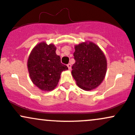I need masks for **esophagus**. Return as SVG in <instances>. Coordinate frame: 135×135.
Instances as JSON below:
<instances>
[{"mask_svg":"<svg viewBox=\"0 0 135 135\" xmlns=\"http://www.w3.org/2000/svg\"><path fill=\"white\" fill-rule=\"evenodd\" d=\"M68 69H69V70H71V64H68L67 65Z\"/></svg>","mask_w":135,"mask_h":135,"instance_id":"34e87169","label":"esophagus"}]
</instances>
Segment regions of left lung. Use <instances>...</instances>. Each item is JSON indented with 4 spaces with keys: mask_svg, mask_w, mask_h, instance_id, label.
<instances>
[{
    "mask_svg": "<svg viewBox=\"0 0 135 135\" xmlns=\"http://www.w3.org/2000/svg\"><path fill=\"white\" fill-rule=\"evenodd\" d=\"M71 73L77 84L84 90L98 87L105 77L107 61L100 49L93 42L75 46Z\"/></svg>",
    "mask_w": 135,
    "mask_h": 135,
    "instance_id": "1",
    "label": "left lung"
}]
</instances>
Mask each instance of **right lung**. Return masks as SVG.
Instances as JSON below:
<instances>
[{"instance_id": "right-lung-1", "label": "right lung", "mask_w": 135, "mask_h": 135, "mask_svg": "<svg viewBox=\"0 0 135 135\" xmlns=\"http://www.w3.org/2000/svg\"><path fill=\"white\" fill-rule=\"evenodd\" d=\"M53 44L41 42L30 53L27 68L33 83L41 90L51 91L57 85L62 71L68 69L60 61Z\"/></svg>"}]
</instances>
